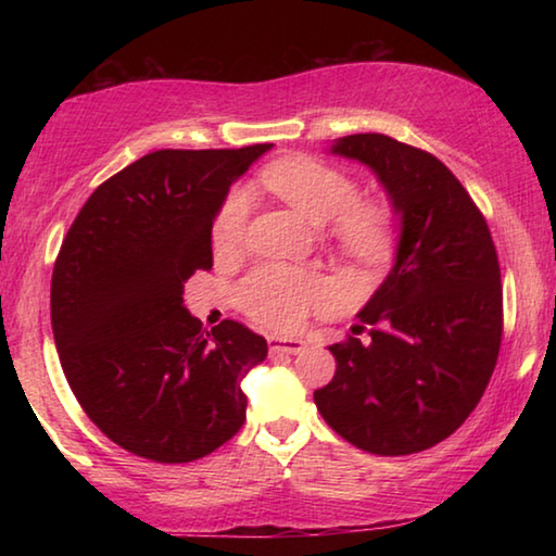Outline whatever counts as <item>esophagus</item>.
I'll return each mask as SVG.
<instances>
[{
    "mask_svg": "<svg viewBox=\"0 0 556 556\" xmlns=\"http://www.w3.org/2000/svg\"><path fill=\"white\" fill-rule=\"evenodd\" d=\"M306 348V341L301 338H269V353H287V355H296Z\"/></svg>",
    "mask_w": 556,
    "mask_h": 556,
    "instance_id": "1",
    "label": "esophagus"
}]
</instances>
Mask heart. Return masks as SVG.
Segmentation results:
<instances>
[{
	"instance_id": "1",
	"label": "heart",
	"mask_w": 556,
	"mask_h": 556,
	"mask_svg": "<svg viewBox=\"0 0 556 556\" xmlns=\"http://www.w3.org/2000/svg\"><path fill=\"white\" fill-rule=\"evenodd\" d=\"M262 184L314 223H328L338 248L361 262H378L394 240V211L378 199H357V184L341 168L308 154L281 156L262 168ZM250 199L230 191L213 218V248L235 252L244 240ZM336 285L321 271L262 265L240 281L238 304L255 321L294 331L312 312L336 304Z\"/></svg>"
}]
</instances>
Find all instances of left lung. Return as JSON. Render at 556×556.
Wrapping results in <instances>:
<instances>
[{
	"instance_id": "1",
	"label": "left lung",
	"mask_w": 556,
	"mask_h": 556,
	"mask_svg": "<svg viewBox=\"0 0 556 556\" xmlns=\"http://www.w3.org/2000/svg\"><path fill=\"white\" fill-rule=\"evenodd\" d=\"M336 154L368 164L402 215L397 262L333 343L336 375L314 392L326 425L378 456L454 434L481 402L503 341V285L483 213L434 154L388 135H348Z\"/></svg>"
}]
</instances>
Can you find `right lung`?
Returning a JSON list of instances; mask_svg holds the SVG:
<instances>
[{"label": "right lung", "mask_w": 556, "mask_h": 556, "mask_svg": "<svg viewBox=\"0 0 556 556\" xmlns=\"http://www.w3.org/2000/svg\"><path fill=\"white\" fill-rule=\"evenodd\" d=\"M267 149H159L102 181L63 238L51 277L61 368L92 425L129 454L188 464L242 427L240 380L267 341L230 318L203 328L184 285L213 267L215 213Z\"/></svg>", "instance_id": "add662e5"}]
</instances>
